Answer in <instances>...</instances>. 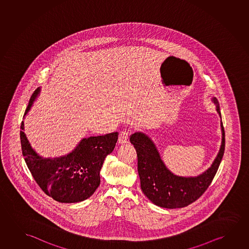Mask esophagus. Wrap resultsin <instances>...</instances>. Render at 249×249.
Returning <instances> with one entry per match:
<instances>
[{
  "mask_svg": "<svg viewBox=\"0 0 249 249\" xmlns=\"http://www.w3.org/2000/svg\"><path fill=\"white\" fill-rule=\"evenodd\" d=\"M129 132L128 129H124L120 133L119 135V142L122 144H125L128 142V138H129Z\"/></svg>",
  "mask_w": 249,
  "mask_h": 249,
  "instance_id": "34e87169",
  "label": "esophagus"
}]
</instances>
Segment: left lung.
Instances as JSON below:
<instances>
[{
	"mask_svg": "<svg viewBox=\"0 0 249 249\" xmlns=\"http://www.w3.org/2000/svg\"><path fill=\"white\" fill-rule=\"evenodd\" d=\"M216 110L221 116L218 101L214 97ZM222 117V116H221ZM222 141L217 157L211 167L200 176L183 178L172 174L161 160L155 145L146 135L135 133L130 142L137 153L141 188L145 196L154 204L166 209L183 208L195 202L206 192L215 176L225 150V132L221 122Z\"/></svg>",
	"mask_w": 249,
	"mask_h": 249,
	"instance_id": "8db88e82",
	"label": "left lung"
}]
</instances>
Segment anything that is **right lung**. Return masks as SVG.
I'll return each instance as SVG.
<instances>
[{
	"mask_svg": "<svg viewBox=\"0 0 249 249\" xmlns=\"http://www.w3.org/2000/svg\"><path fill=\"white\" fill-rule=\"evenodd\" d=\"M31 96L25 115L38 96ZM21 151L27 167L38 186L59 203H77L89 198L100 184V171L107 155L113 152L118 133L91 136L82 140L77 148L65 157L43 159L32 149L20 124Z\"/></svg>",
	"mask_w": 249,
	"mask_h": 249,
	"instance_id": "1",
	"label": "right lung"
}]
</instances>
